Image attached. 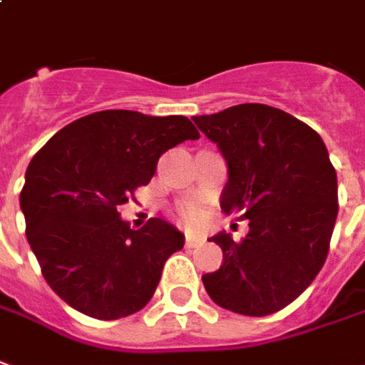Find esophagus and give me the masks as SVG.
<instances>
[{"mask_svg":"<svg viewBox=\"0 0 365 365\" xmlns=\"http://www.w3.org/2000/svg\"><path fill=\"white\" fill-rule=\"evenodd\" d=\"M203 243H205V241L200 239V237H193V235L185 237V247H187V249H195V247H201Z\"/></svg>","mask_w":365,"mask_h":365,"instance_id":"obj_1","label":"esophagus"}]
</instances>
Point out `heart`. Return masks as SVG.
Returning <instances> with one entry per match:
<instances>
[{
  "mask_svg": "<svg viewBox=\"0 0 365 365\" xmlns=\"http://www.w3.org/2000/svg\"><path fill=\"white\" fill-rule=\"evenodd\" d=\"M201 219H203V213H201V209L197 205H193V203H187V205H183L180 209V221H182L183 225L187 227H197L201 223Z\"/></svg>",
  "mask_w": 365,
  "mask_h": 365,
  "instance_id": "b5f03b06",
  "label": "heart"
}]
</instances>
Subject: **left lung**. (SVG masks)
I'll list each match as a JSON object with an SVG mask.
<instances>
[{"label":"left lung","instance_id":"1","mask_svg":"<svg viewBox=\"0 0 365 365\" xmlns=\"http://www.w3.org/2000/svg\"><path fill=\"white\" fill-rule=\"evenodd\" d=\"M229 168L221 209L249 219L241 241L211 237L223 251L203 287L221 308L245 316L279 312L316 279L338 215V180L318 132L267 104H237L193 116Z\"/></svg>","mask_w":365,"mask_h":365}]
</instances>
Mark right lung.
<instances>
[{
    "label": "right lung",
    "mask_w": 365,
    "mask_h": 365,
    "mask_svg": "<svg viewBox=\"0 0 365 365\" xmlns=\"http://www.w3.org/2000/svg\"><path fill=\"white\" fill-rule=\"evenodd\" d=\"M197 138L185 116L103 110L67 124L33 156L19 195L25 233L68 307L116 320L150 302L185 239L158 217L134 231L118 207L152 180L164 152Z\"/></svg>",
    "instance_id": "1"
}]
</instances>
